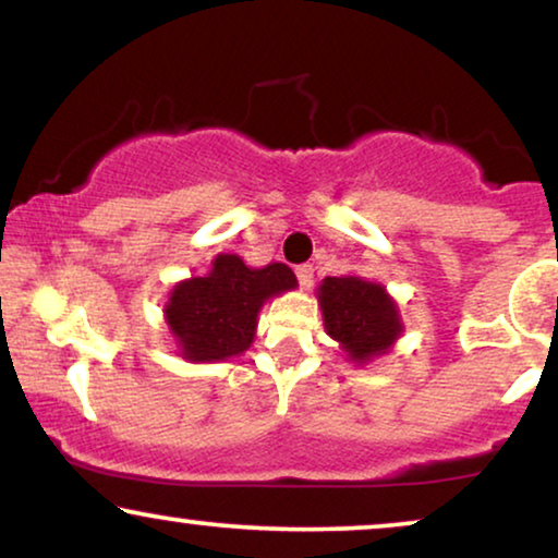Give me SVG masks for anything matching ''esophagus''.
Segmentation results:
<instances>
[{
  "label": "esophagus",
  "mask_w": 558,
  "mask_h": 558,
  "mask_svg": "<svg viewBox=\"0 0 558 558\" xmlns=\"http://www.w3.org/2000/svg\"><path fill=\"white\" fill-rule=\"evenodd\" d=\"M296 279H300V287L302 289H310L312 281H315V269H312L310 264L296 266Z\"/></svg>",
  "instance_id": "34e87169"
}]
</instances>
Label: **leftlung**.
<instances>
[{
	"label": "left lung",
	"instance_id": "obj_1",
	"mask_svg": "<svg viewBox=\"0 0 558 558\" xmlns=\"http://www.w3.org/2000/svg\"><path fill=\"white\" fill-rule=\"evenodd\" d=\"M325 332L350 363L368 365L386 355L403 332L399 304L384 284L363 277H325L317 287Z\"/></svg>",
	"mask_w": 558,
	"mask_h": 558
}]
</instances>
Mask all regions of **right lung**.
<instances>
[{"instance_id":"add662e5","label":"right lung","mask_w":558,"mask_h":558,"mask_svg":"<svg viewBox=\"0 0 558 558\" xmlns=\"http://www.w3.org/2000/svg\"><path fill=\"white\" fill-rule=\"evenodd\" d=\"M294 287L296 277L287 264L254 269L241 256L218 254L205 277L178 281L165 302L178 355L190 363H220L246 353L266 300Z\"/></svg>"}]
</instances>
